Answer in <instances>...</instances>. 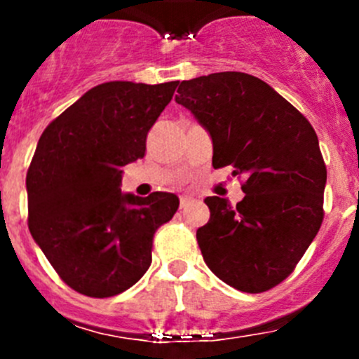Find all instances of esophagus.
<instances>
[{
    "instance_id": "1",
    "label": "esophagus",
    "mask_w": 359,
    "mask_h": 359,
    "mask_svg": "<svg viewBox=\"0 0 359 359\" xmlns=\"http://www.w3.org/2000/svg\"><path fill=\"white\" fill-rule=\"evenodd\" d=\"M189 203H190V198H187V196H182V198H180V207L182 208H185Z\"/></svg>"
}]
</instances>
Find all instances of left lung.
Masks as SVG:
<instances>
[{
  "label": "left lung",
  "mask_w": 359,
  "mask_h": 359,
  "mask_svg": "<svg viewBox=\"0 0 359 359\" xmlns=\"http://www.w3.org/2000/svg\"><path fill=\"white\" fill-rule=\"evenodd\" d=\"M176 102L207 129L212 165L243 176L236 207L205 199L210 219L198 244L212 273L244 293L291 275L323 221L327 169L309 120L261 79L221 72L183 81Z\"/></svg>",
  "instance_id": "1"
}]
</instances>
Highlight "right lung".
I'll return each instance as SVG.
<instances>
[{
    "label": "right lung",
    "mask_w": 359,
    "mask_h": 359,
    "mask_svg": "<svg viewBox=\"0 0 359 359\" xmlns=\"http://www.w3.org/2000/svg\"><path fill=\"white\" fill-rule=\"evenodd\" d=\"M177 81H113L86 91L37 142L27 172L28 228L59 277L77 293L115 297L140 280L152 237L172 219L177 196L122 194V167L145 140Z\"/></svg>",
    "instance_id": "right-lung-1"
}]
</instances>
